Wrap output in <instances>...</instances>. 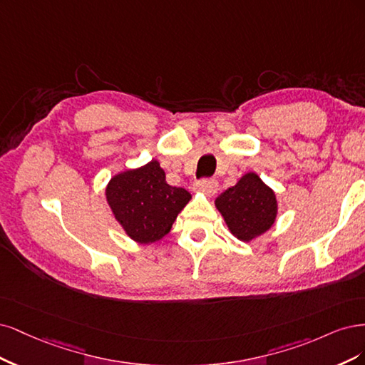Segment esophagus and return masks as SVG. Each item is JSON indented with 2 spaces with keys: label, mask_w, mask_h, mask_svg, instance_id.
<instances>
[{
  "label": "esophagus",
  "mask_w": 365,
  "mask_h": 365,
  "mask_svg": "<svg viewBox=\"0 0 365 365\" xmlns=\"http://www.w3.org/2000/svg\"><path fill=\"white\" fill-rule=\"evenodd\" d=\"M195 190L206 195H215L218 191V182L215 179H205L195 183Z\"/></svg>",
  "instance_id": "1"
}]
</instances>
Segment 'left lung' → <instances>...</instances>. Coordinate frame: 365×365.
I'll return each mask as SVG.
<instances>
[{"instance_id":"8db88e82","label":"left lung","mask_w":365,"mask_h":365,"mask_svg":"<svg viewBox=\"0 0 365 365\" xmlns=\"http://www.w3.org/2000/svg\"><path fill=\"white\" fill-rule=\"evenodd\" d=\"M215 207L233 237L250 242L273 227L277 197L259 175L250 171L217 197Z\"/></svg>"}]
</instances>
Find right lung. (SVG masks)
<instances>
[{
	"instance_id": "right-lung-1",
	"label": "right lung",
	"mask_w": 365,
	"mask_h": 365,
	"mask_svg": "<svg viewBox=\"0 0 365 365\" xmlns=\"http://www.w3.org/2000/svg\"><path fill=\"white\" fill-rule=\"evenodd\" d=\"M104 195L127 237L139 244L156 242L170 233L173 222L191 200L183 187L167 183L165 171L156 159L115 174Z\"/></svg>"
}]
</instances>
